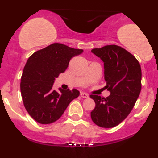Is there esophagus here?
<instances>
[{
  "mask_svg": "<svg viewBox=\"0 0 158 158\" xmlns=\"http://www.w3.org/2000/svg\"><path fill=\"white\" fill-rule=\"evenodd\" d=\"M80 96H81V97H82V98H85V99H86V98L89 97V96H88V94H86V93H84V92H81Z\"/></svg>",
  "mask_w": 158,
  "mask_h": 158,
  "instance_id": "1",
  "label": "esophagus"
}]
</instances>
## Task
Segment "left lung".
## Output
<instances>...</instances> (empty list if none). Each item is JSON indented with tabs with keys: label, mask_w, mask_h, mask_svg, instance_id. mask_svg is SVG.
<instances>
[{
	"label": "left lung",
	"mask_w": 158,
	"mask_h": 158,
	"mask_svg": "<svg viewBox=\"0 0 158 158\" xmlns=\"http://www.w3.org/2000/svg\"><path fill=\"white\" fill-rule=\"evenodd\" d=\"M91 52L104 62L105 80L110 92L108 97L91 95L96 103L90 117L102 128H113L131 113L141 90L142 72L137 59L115 44L94 48Z\"/></svg>",
	"instance_id": "1"
}]
</instances>
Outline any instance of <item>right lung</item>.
Listing matches in <instances>:
<instances>
[{
    "label": "right lung",
    "mask_w": 158,
    "mask_h": 158,
    "mask_svg": "<svg viewBox=\"0 0 158 158\" xmlns=\"http://www.w3.org/2000/svg\"><path fill=\"white\" fill-rule=\"evenodd\" d=\"M81 49L54 43L38 50L27 60L21 79V93L27 111L41 124L56 122L70 102L79 95L77 89L53 90L55 79L68 68L70 59Z\"/></svg>",
    "instance_id": "right-lung-1"
}]
</instances>
